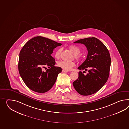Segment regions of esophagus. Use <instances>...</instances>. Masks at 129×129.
<instances>
[{
  "label": "esophagus",
  "mask_w": 129,
  "mask_h": 129,
  "mask_svg": "<svg viewBox=\"0 0 129 129\" xmlns=\"http://www.w3.org/2000/svg\"><path fill=\"white\" fill-rule=\"evenodd\" d=\"M68 71H66L64 70H62V73H68Z\"/></svg>",
  "instance_id": "34e87169"
}]
</instances>
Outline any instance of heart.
Returning <instances> with one entry per match:
<instances>
[{
  "label": "heart",
  "mask_w": 129,
  "mask_h": 129,
  "mask_svg": "<svg viewBox=\"0 0 129 129\" xmlns=\"http://www.w3.org/2000/svg\"><path fill=\"white\" fill-rule=\"evenodd\" d=\"M70 50L72 52L74 55V59L77 60L78 62H80L82 60V57L81 56L79 55V54L80 52V50L78 47L75 45H70L69 47ZM61 52V49H58L56 50L54 54V56L56 58H59L60 55V53ZM75 66V63L73 61L71 62H66V61H59L57 63V66L61 68L62 69L66 70L69 71L72 69L73 67Z\"/></svg>",
  "instance_id": "b5f03b06"
}]
</instances>
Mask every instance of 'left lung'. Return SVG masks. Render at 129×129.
Here are the masks:
<instances>
[{
  "mask_svg": "<svg viewBox=\"0 0 129 129\" xmlns=\"http://www.w3.org/2000/svg\"><path fill=\"white\" fill-rule=\"evenodd\" d=\"M74 43L83 44L87 48L86 59L78 69L88 70V73L85 75L79 72V77L73 82V85L80 94L91 95L101 89L109 78L111 65L109 51L95 37L81 39Z\"/></svg>",
  "mask_w": 129,
  "mask_h": 129,
  "instance_id": "obj_1",
  "label": "left lung"
}]
</instances>
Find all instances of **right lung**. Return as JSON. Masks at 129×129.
Listing matches in <instances>:
<instances>
[{
    "mask_svg": "<svg viewBox=\"0 0 129 129\" xmlns=\"http://www.w3.org/2000/svg\"><path fill=\"white\" fill-rule=\"evenodd\" d=\"M61 45L44 37H36L24 45L20 51L18 69L24 82L31 90L47 92L56 82L62 69L55 66V59L51 55ZM46 66L49 68L44 72L42 69Z\"/></svg>",
    "mask_w": 129,
    "mask_h": 129,
    "instance_id": "right-lung-1",
    "label": "right lung"
}]
</instances>
